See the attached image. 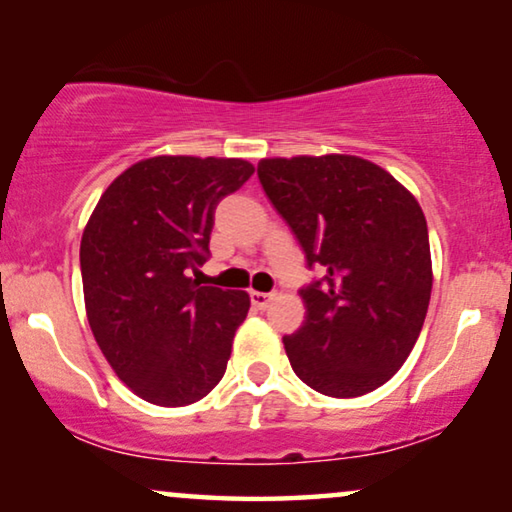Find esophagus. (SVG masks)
Masks as SVG:
<instances>
[{"mask_svg": "<svg viewBox=\"0 0 512 512\" xmlns=\"http://www.w3.org/2000/svg\"><path fill=\"white\" fill-rule=\"evenodd\" d=\"M250 299H252V306H257V309H267V306L276 299V292H257V290H252L250 292Z\"/></svg>", "mask_w": 512, "mask_h": 512, "instance_id": "1", "label": "esophagus"}]
</instances>
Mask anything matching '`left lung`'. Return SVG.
Masks as SVG:
<instances>
[{
  "instance_id": "obj_1",
  "label": "left lung",
  "mask_w": 512,
  "mask_h": 512,
  "mask_svg": "<svg viewBox=\"0 0 512 512\" xmlns=\"http://www.w3.org/2000/svg\"><path fill=\"white\" fill-rule=\"evenodd\" d=\"M257 175L306 264L325 269L299 292L304 325L283 337L292 370L332 398L374 391L403 367L431 302L424 210L360 156L262 159Z\"/></svg>"
}]
</instances>
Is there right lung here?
Listing matches in <instances>:
<instances>
[{
  "instance_id": "right-lung-1",
  "label": "right lung",
  "mask_w": 512,
  "mask_h": 512,
  "mask_svg": "<svg viewBox=\"0 0 512 512\" xmlns=\"http://www.w3.org/2000/svg\"><path fill=\"white\" fill-rule=\"evenodd\" d=\"M255 173L243 159L152 156L105 189L81 236L86 316L135 395L182 407L220 384L248 292L199 285L215 208Z\"/></svg>"
}]
</instances>
